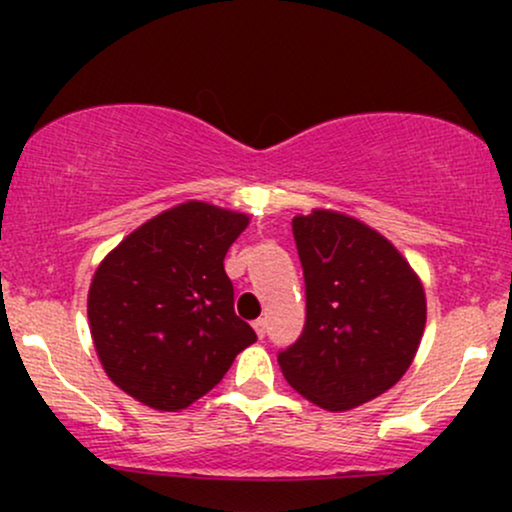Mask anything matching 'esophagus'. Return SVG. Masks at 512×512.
<instances>
[{
    "instance_id": "34e87169",
    "label": "esophagus",
    "mask_w": 512,
    "mask_h": 512,
    "mask_svg": "<svg viewBox=\"0 0 512 512\" xmlns=\"http://www.w3.org/2000/svg\"><path fill=\"white\" fill-rule=\"evenodd\" d=\"M252 327H255L257 337L264 339V334H267V320H264V317H260V320H255V322H252Z\"/></svg>"
}]
</instances>
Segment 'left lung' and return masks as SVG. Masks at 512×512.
<instances>
[{
    "label": "left lung",
    "instance_id": "8db88e82",
    "mask_svg": "<svg viewBox=\"0 0 512 512\" xmlns=\"http://www.w3.org/2000/svg\"><path fill=\"white\" fill-rule=\"evenodd\" d=\"M305 279V327L279 366L322 409L361 407L407 373L426 327L419 276L366 223L315 209L293 219Z\"/></svg>",
    "mask_w": 512,
    "mask_h": 512
}]
</instances>
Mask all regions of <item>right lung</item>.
Wrapping results in <instances>:
<instances>
[{"label":"right lung","instance_id":"add662e5","mask_svg":"<svg viewBox=\"0 0 512 512\" xmlns=\"http://www.w3.org/2000/svg\"><path fill=\"white\" fill-rule=\"evenodd\" d=\"M248 216L185 202L129 233L96 269L88 322L105 373L161 411L221 383L257 334L233 310L223 257Z\"/></svg>","mask_w":512,"mask_h":512}]
</instances>
